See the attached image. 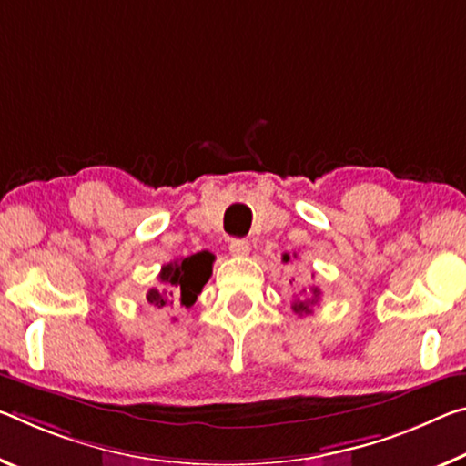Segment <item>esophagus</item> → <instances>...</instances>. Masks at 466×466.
Segmentation results:
<instances>
[{
    "label": "esophagus",
    "mask_w": 466,
    "mask_h": 466,
    "mask_svg": "<svg viewBox=\"0 0 466 466\" xmlns=\"http://www.w3.org/2000/svg\"><path fill=\"white\" fill-rule=\"evenodd\" d=\"M248 250H250V247H248L247 240H242V238H232L230 240V253L234 257H247Z\"/></svg>",
    "instance_id": "1"
}]
</instances>
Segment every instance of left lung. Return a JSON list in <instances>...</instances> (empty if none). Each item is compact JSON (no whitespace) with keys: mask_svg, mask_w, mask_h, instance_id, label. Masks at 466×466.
Masks as SVG:
<instances>
[{"mask_svg":"<svg viewBox=\"0 0 466 466\" xmlns=\"http://www.w3.org/2000/svg\"><path fill=\"white\" fill-rule=\"evenodd\" d=\"M294 257H297V255H294ZM282 261H284V263L290 261V255L284 253V255H282ZM290 284H292V282H290ZM302 292H305V290H302ZM319 297H321V290H319V288H317V286H313V288H311V299H302V297L297 299V300L292 302V311L297 313V315H309V313H313V305H317V302H319Z\"/></svg>","mask_w":466,"mask_h":466,"instance_id":"obj_1","label":"left lung"}]
</instances>
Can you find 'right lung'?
<instances>
[{"label":"right lung","instance_id":"add662e5","mask_svg":"<svg viewBox=\"0 0 466 466\" xmlns=\"http://www.w3.org/2000/svg\"><path fill=\"white\" fill-rule=\"evenodd\" d=\"M213 259L216 257L209 250H201L164 265L159 271V286L147 292V302L153 309H169L174 302L190 307L211 278Z\"/></svg>","mask_w":466,"mask_h":466}]
</instances>
